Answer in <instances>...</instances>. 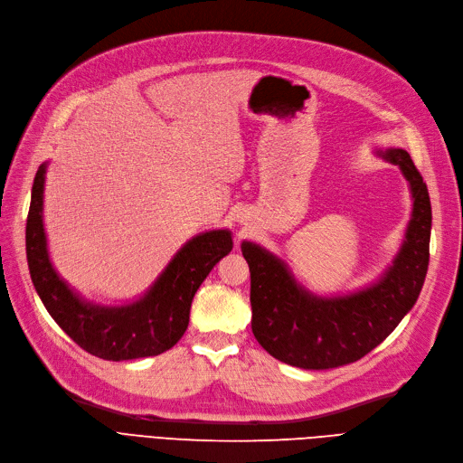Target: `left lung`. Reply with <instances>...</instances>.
Returning <instances> with one entry per match:
<instances>
[{
  "label": "left lung",
  "mask_w": 463,
  "mask_h": 463,
  "mask_svg": "<svg viewBox=\"0 0 463 463\" xmlns=\"http://www.w3.org/2000/svg\"><path fill=\"white\" fill-rule=\"evenodd\" d=\"M384 156L410 181L413 213L394 265L375 285L350 296H313L296 285L280 260L242 242L251 279V333L279 362L319 371L362 360L396 329L420 296L429 265V190L406 150Z\"/></svg>",
  "instance_id": "1"
}]
</instances>
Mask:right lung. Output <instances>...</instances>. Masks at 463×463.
<instances>
[{
	"mask_svg": "<svg viewBox=\"0 0 463 463\" xmlns=\"http://www.w3.org/2000/svg\"><path fill=\"white\" fill-rule=\"evenodd\" d=\"M43 175L46 165H40L26 219V260L50 316L82 350L101 360H137L173 348L188 326L194 294L213 265L232 250L231 232L210 231L192 238L138 302L123 307L86 304L57 277L48 258L42 222Z\"/></svg>",
	"mask_w": 463,
	"mask_h": 463,
	"instance_id": "1",
	"label": "right lung"
}]
</instances>
